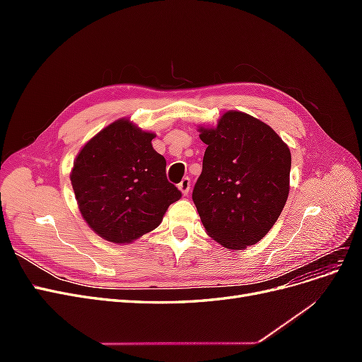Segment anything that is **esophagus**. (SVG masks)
<instances>
[{
	"instance_id": "obj_1",
	"label": "esophagus",
	"mask_w": 362,
	"mask_h": 362,
	"mask_svg": "<svg viewBox=\"0 0 362 362\" xmlns=\"http://www.w3.org/2000/svg\"><path fill=\"white\" fill-rule=\"evenodd\" d=\"M178 189L182 193V196H187L190 192V178H184L180 184H178Z\"/></svg>"
}]
</instances>
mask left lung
Returning <instances> with one entry per match:
<instances>
[{
	"label": "left lung",
	"instance_id": "8db88e82",
	"mask_svg": "<svg viewBox=\"0 0 362 362\" xmlns=\"http://www.w3.org/2000/svg\"><path fill=\"white\" fill-rule=\"evenodd\" d=\"M198 131L206 149L192 198L206 234L234 250L258 243L288 198V145L267 124L237 110Z\"/></svg>",
	"mask_w": 362,
	"mask_h": 362
}]
</instances>
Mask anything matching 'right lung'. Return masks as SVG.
Instances as JSON below:
<instances>
[{"label": "right lung", "instance_id": "1", "mask_svg": "<svg viewBox=\"0 0 362 362\" xmlns=\"http://www.w3.org/2000/svg\"><path fill=\"white\" fill-rule=\"evenodd\" d=\"M156 133L120 117L80 149L71 170L78 210L98 235L133 243L161 223L181 192L166 178V160L152 148Z\"/></svg>", "mask_w": 362, "mask_h": 362}]
</instances>
